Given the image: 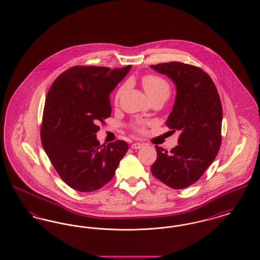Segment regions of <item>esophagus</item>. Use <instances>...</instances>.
I'll return each mask as SVG.
<instances>
[{
  "label": "esophagus",
  "mask_w": 260,
  "mask_h": 260,
  "mask_svg": "<svg viewBox=\"0 0 260 260\" xmlns=\"http://www.w3.org/2000/svg\"><path fill=\"white\" fill-rule=\"evenodd\" d=\"M142 146H143V144L140 143V142H136V143L132 144V148L133 149H140Z\"/></svg>",
  "instance_id": "esophagus-1"
}]
</instances>
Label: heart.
<instances>
[{"label": "heart", "instance_id": "obj_1", "mask_svg": "<svg viewBox=\"0 0 260 260\" xmlns=\"http://www.w3.org/2000/svg\"><path fill=\"white\" fill-rule=\"evenodd\" d=\"M142 86L144 87L146 93L150 98L158 93H166L170 95L171 86L167 80L161 78L158 75L149 74L142 78ZM125 85L119 87L115 93V101H118L121 94L124 91ZM148 125L147 122H135L131 124V126L139 134L145 133V127Z\"/></svg>", "mask_w": 260, "mask_h": 260}]
</instances>
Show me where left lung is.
I'll return each mask as SVG.
<instances>
[{"label":"left lung","mask_w":260,"mask_h":260,"mask_svg":"<svg viewBox=\"0 0 260 260\" xmlns=\"http://www.w3.org/2000/svg\"><path fill=\"white\" fill-rule=\"evenodd\" d=\"M176 85L167 126L179 131L177 146L168 153L158 145L152 174L173 189L194 184L215 159L221 145L222 105L210 75L197 66L173 61L151 65Z\"/></svg>","instance_id":"left-lung-1"}]
</instances>
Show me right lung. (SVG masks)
<instances>
[{"label": "right lung", "instance_id": "obj_1", "mask_svg": "<svg viewBox=\"0 0 260 260\" xmlns=\"http://www.w3.org/2000/svg\"><path fill=\"white\" fill-rule=\"evenodd\" d=\"M131 68L74 66L50 86L42 145L60 178L74 190L92 192L107 184L127 151L124 140L100 145L96 133L99 123L111 116L112 90Z\"/></svg>", "mask_w": 260, "mask_h": 260}]
</instances>
